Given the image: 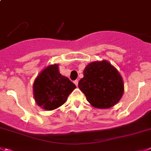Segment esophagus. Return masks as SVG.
Instances as JSON below:
<instances>
[{
    "label": "esophagus",
    "instance_id": "34e87169",
    "mask_svg": "<svg viewBox=\"0 0 151 151\" xmlns=\"http://www.w3.org/2000/svg\"><path fill=\"white\" fill-rule=\"evenodd\" d=\"M78 82H79L78 80H74V83L75 84V85L77 86H78Z\"/></svg>",
    "mask_w": 151,
    "mask_h": 151
}]
</instances>
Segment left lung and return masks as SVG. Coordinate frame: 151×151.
Wrapping results in <instances>:
<instances>
[{
    "instance_id": "8db88e82",
    "label": "left lung",
    "mask_w": 151,
    "mask_h": 151,
    "mask_svg": "<svg viewBox=\"0 0 151 151\" xmlns=\"http://www.w3.org/2000/svg\"><path fill=\"white\" fill-rule=\"evenodd\" d=\"M78 87L92 106L108 109L120 101L124 91L122 77L106 60L90 63L86 66Z\"/></svg>"
}]
</instances>
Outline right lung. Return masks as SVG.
Masks as SVG:
<instances>
[{
	"mask_svg": "<svg viewBox=\"0 0 151 151\" xmlns=\"http://www.w3.org/2000/svg\"><path fill=\"white\" fill-rule=\"evenodd\" d=\"M76 86L63 76L57 64L44 68L33 83V96L38 106L46 110H53L64 104Z\"/></svg>",
	"mask_w": 151,
	"mask_h": 151,
	"instance_id": "obj_1",
	"label": "right lung"
}]
</instances>
